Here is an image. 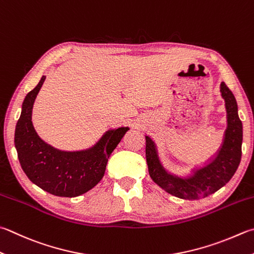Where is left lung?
Returning <instances> with one entry per match:
<instances>
[{"instance_id":"obj_1","label":"left lung","mask_w":254,"mask_h":254,"mask_svg":"<svg viewBox=\"0 0 254 254\" xmlns=\"http://www.w3.org/2000/svg\"><path fill=\"white\" fill-rule=\"evenodd\" d=\"M220 93L226 103L228 126L223 145L212 161L187 177L167 172L157 154L155 142L146 136V159L150 178L167 192L187 200L205 198L228 184L241 161L242 123L238 115L236 97L223 82Z\"/></svg>"}]
</instances>
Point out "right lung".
I'll use <instances>...</instances> for the list:
<instances>
[{
    "label": "right lung",
    "mask_w": 254,
    "mask_h": 254,
    "mask_svg": "<svg viewBox=\"0 0 254 254\" xmlns=\"http://www.w3.org/2000/svg\"><path fill=\"white\" fill-rule=\"evenodd\" d=\"M46 76L28 93L22 104L14 142L23 171L33 184L57 197H77L96 186L105 175L108 158L121 142L128 127L108 130L93 147L78 151L56 149L35 131L32 111Z\"/></svg>",
    "instance_id": "1"
}]
</instances>
